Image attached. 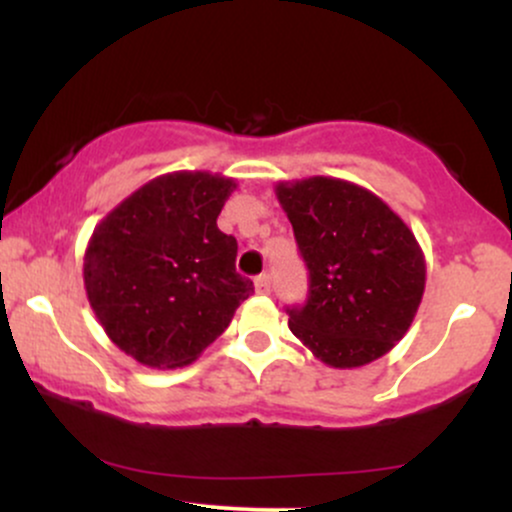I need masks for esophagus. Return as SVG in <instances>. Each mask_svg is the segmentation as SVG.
<instances>
[{
    "label": "esophagus",
    "instance_id": "esophagus-1",
    "mask_svg": "<svg viewBox=\"0 0 512 512\" xmlns=\"http://www.w3.org/2000/svg\"><path fill=\"white\" fill-rule=\"evenodd\" d=\"M269 289H272V281H269V276L267 274L257 276V279H255V291L257 293H269Z\"/></svg>",
    "mask_w": 512,
    "mask_h": 512
}]
</instances>
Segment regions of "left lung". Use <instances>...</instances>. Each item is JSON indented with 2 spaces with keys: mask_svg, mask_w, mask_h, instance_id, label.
Masks as SVG:
<instances>
[{
  "mask_svg": "<svg viewBox=\"0 0 512 512\" xmlns=\"http://www.w3.org/2000/svg\"><path fill=\"white\" fill-rule=\"evenodd\" d=\"M310 272L289 330L330 368H361L407 334L426 289L411 228L356 182L313 175L274 187Z\"/></svg>",
  "mask_w": 512,
  "mask_h": 512,
  "instance_id": "1",
  "label": "left lung"
}]
</instances>
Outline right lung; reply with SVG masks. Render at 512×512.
I'll return each mask as SVG.
<instances>
[{"instance_id": "obj_1", "label": "right lung", "mask_w": 512, "mask_h": 512, "mask_svg": "<svg viewBox=\"0 0 512 512\" xmlns=\"http://www.w3.org/2000/svg\"><path fill=\"white\" fill-rule=\"evenodd\" d=\"M236 187L221 173L175 170L93 228L84 252L88 303L110 342L142 366L197 361L255 293L236 272V238L216 226Z\"/></svg>"}]
</instances>
